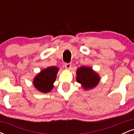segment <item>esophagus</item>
<instances>
[{"label": "esophagus", "mask_w": 134, "mask_h": 134, "mask_svg": "<svg viewBox=\"0 0 134 134\" xmlns=\"http://www.w3.org/2000/svg\"><path fill=\"white\" fill-rule=\"evenodd\" d=\"M65 67L66 69H69L71 67V64L70 63H66V64H65Z\"/></svg>", "instance_id": "obj_1"}]
</instances>
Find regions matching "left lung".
Returning a JSON list of instances; mask_svg holds the SVG:
<instances>
[{
    "label": "left lung",
    "instance_id": "obj_1",
    "mask_svg": "<svg viewBox=\"0 0 134 134\" xmlns=\"http://www.w3.org/2000/svg\"><path fill=\"white\" fill-rule=\"evenodd\" d=\"M76 80L77 82L82 85L84 90H91L98 84L100 80L99 76L94 71L91 67L85 66L77 69Z\"/></svg>",
    "mask_w": 134,
    "mask_h": 134
}]
</instances>
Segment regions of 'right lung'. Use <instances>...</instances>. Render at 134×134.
I'll return each mask as SVG.
<instances>
[{
  "label": "right lung",
  "mask_w": 134,
  "mask_h": 134,
  "mask_svg": "<svg viewBox=\"0 0 134 134\" xmlns=\"http://www.w3.org/2000/svg\"><path fill=\"white\" fill-rule=\"evenodd\" d=\"M58 68L55 66L49 67L41 70L33 79V85L41 93H47L53 88V83L57 78Z\"/></svg>",
  "instance_id": "right-lung-1"
}]
</instances>
